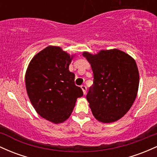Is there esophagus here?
I'll return each instance as SVG.
<instances>
[{"instance_id":"obj_1","label":"esophagus","mask_w":157,"mask_h":157,"mask_svg":"<svg viewBox=\"0 0 157 157\" xmlns=\"http://www.w3.org/2000/svg\"><path fill=\"white\" fill-rule=\"evenodd\" d=\"M81 87H82V90H83L84 94H85L86 92H87V87H86L85 85H82V86H81Z\"/></svg>"}]
</instances>
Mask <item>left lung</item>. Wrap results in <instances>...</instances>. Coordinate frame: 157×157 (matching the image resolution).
Returning a JSON list of instances; mask_svg holds the SVG:
<instances>
[{
    "label": "left lung",
    "instance_id": "8db88e82",
    "mask_svg": "<svg viewBox=\"0 0 157 157\" xmlns=\"http://www.w3.org/2000/svg\"><path fill=\"white\" fill-rule=\"evenodd\" d=\"M91 65L93 84L87 99L95 118L104 123L121 119L134 102L140 75L134 59L117 50H101L97 55L84 52Z\"/></svg>",
    "mask_w": 157,
    "mask_h": 157
}]
</instances>
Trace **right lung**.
Here are the masks:
<instances>
[{
  "instance_id": "right-lung-1",
  "label": "right lung",
  "mask_w": 157,
  "mask_h": 157,
  "mask_svg": "<svg viewBox=\"0 0 157 157\" xmlns=\"http://www.w3.org/2000/svg\"><path fill=\"white\" fill-rule=\"evenodd\" d=\"M72 57L59 47H46L32 59L26 73V91L41 117L61 123L71 115L75 101L83 96L70 72Z\"/></svg>"
}]
</instances>
